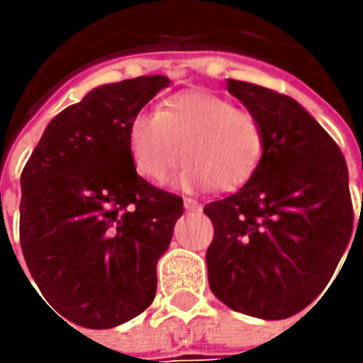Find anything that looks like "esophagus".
<instances>
[{
    "label": "esophagus",
    "instance_id": "obj_1",
    "mask_svg": "<svg viewBox=\"0 0 363 363\" xmlns=\"http://www.w3.org/2000/svg\"><path fill=\"white\" fill-rule=\"evenodd\" d=\"M184 206H186V210H188V212H198V210H200V208H202V206H200V203L196 202V200H184Z\"/></svg>",
    "mask_w": 363,
    "mask_h": 363
}]
</instances>
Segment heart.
<instances>
[{"instance_id":"heart-1","label":"heart","mask_w":363,"mask_h":363,"mask_svg":"<svg viewBox=\"0 0 363 363\" xmlns=\"http://www.w3.org/2000/svg\"><path fill=\"white\" fill-rule=\"evenodd\" d=\"M127 145L137 174L163 184L184 161L182 188L222 191L244 186L262 157V127L228 99L208 91L169 96L157 113H137L127 129Z\"/></svg>"}]
</instances>
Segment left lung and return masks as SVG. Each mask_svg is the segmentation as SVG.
Here are the masks:
<instances>
[{
    "instance_id": "left-lung-1",
    "label": "left lung",
    "mask_w": 363,
    "mask_h": 363,
    "mask_svg": "<svg viewBox=\"0 0 363 363\" xmlns=\"http://www.w3.org/2000/svg\"><path fill=\"white\" fill-rule=\"evenodd\" d=\"M228 92L258 119L264 147L242 188L203 208L214 224L208 281L238 313L286 319L323 293L350 244L347 165L291 96L232 78Z\"/></svg>"
}]
</instances>
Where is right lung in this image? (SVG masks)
<instances>
[{"instance_id": "add662e5", "label": "right lung", "mask_w": 363, "mask_h": 363, "mask_svg": "<svg viewBox=\"0 0 363 363\" xmlns=\"http://www.w3.org/2000/svg\"><path fill=\"white\" fill-rule=\"evenodd\" d=\"M165 86L155 74L92 89L50 121L21 172L26 264L42 301L80 328H117L155 297L184 200L137 174L127 129Z\"/></svg>"}]
</instances>
